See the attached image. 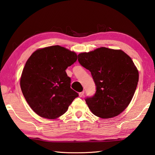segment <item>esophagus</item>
Listing matches in <instances>:
<instances>
[{"label": "esophagus", "mask_w": 155, "mask_h": 155, "mask_svg": "<svg viewBox=\"0 0 155 155\" xmlns=\"http://www.w3.org/2000/svg\"><path fill=\"white\" fill-rule=\"evenodd\" d=\"M84 93H85V91H81V92L79 93V96H80V97H82V96L84 95Z\"/></svg>", "instance_id": "1"}]
</instances>
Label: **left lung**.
Returning <instances> with one entry per match:
<instances>
[{"label":"left lung","instance_id":"left-lung-1","mask_svg":"<svg viewBox=\"0 0 155 155\" xmlns=\"http://www.w3.org/2000/svg\"><path fill=\"white\" fill-rule=\"evenodd\" d=\"M78 61L90 70L96 87L95 94L85 98L93 114L111 118L124 111L139 81L138 70L130 57L121 50L101 47L78 54Z\"/></svg>","mask_w":155,"mask_h":155}]
</instances>
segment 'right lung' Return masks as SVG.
Instances as JSON below:
<instances>
[{"label": "right lung", "mask_w": 155, "mask_h": 155, "mask_svg": "<svg viewBox=\"0 0 155 155\" xmlns=\"http://www.w3.org/2000/svg\"><path fill=\"white\" fill-rule=\"evenodd\" d=\"M77 60L74 52L52 46L38 49L26 62L20 87L34 112L47 119H56L67 111L78 96L70 88L71 78L65 72Z\"/></svg>", "instance_id": "right-lung-1"}]
</instances>
